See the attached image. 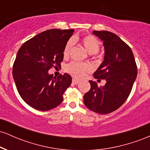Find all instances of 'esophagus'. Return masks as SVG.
<instances>
[{
  "mask_svg": "<svg viewBox=\"0 0 150 150\" xmlns=\"http://www.w3.org/2000/svg\"><path fill=\"white\" fill-rule=\"evenodd\" d=\"M79 82H80V81H79L78 80H77V79H75V78L73 79V83L75 84V85H77Z\"/></svg>",
  "mask_w": 150,
  "mask_h": 150,
  "instance_id": "1",
  "label": "esophagus"
}]
</instances>
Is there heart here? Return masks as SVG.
<instances>
[{
    "mask_svg": "<svg viewBox=\"0 0 150 150\" xmlns=\"http://www.w3.org/2000/svg\"><path fill=\"white\" fill-rule=\"evenodd\" d=\"M76 41V38L70 39L65 44L63 51V56L65 58L69 56L72 48L74 45V42ZM81 43L89 53H93V55L97 56V53L101 46V42H99L97 38H96L94 36L91 35V34H88V35H86L82 38ZM65 70L74 77H77V78H82V77H85L87 73L91 72L92 67L87 63H81L76 61H73L68 63L65 66Z\"/></svg>",
    "mask_w": 150,
    "mask_h": 150,
    "instance_id": "b5f03b06",
    "label": "heart"
}]
</instances>
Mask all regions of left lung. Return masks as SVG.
I'll return each instance as SVG.
<instances>
[{
  "mask_svg": "<svg viewBox=\"0 0 150 150\" xmlns=\"http://www.w3.org/2000/svg\"><path fill=\"white\" fill-rule=\"evenodd\" d=\"M104 42V61L94 73V78L106 80L104 87L89 81L91 88L84 95L89 109L99 114L116 111L124 104L131 92L137 74L132 50L116 34L108 31H94Z\"/></svg>",
  "mask_w": 150,
  "mask_h": 150,
  "instance_id": "left-lung-1",
  "label": "left lung"
}]
</instances>
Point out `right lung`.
<instances>
[{
  "label": "right lung",
  "mask_w": 150,
  "mask_h": 150,
  "mask_svg": "<svg viewBox=\"0 0 150 150\" xmlns=\"http://www.w3.org/2000/svg\"><path fill=\"white\" fill-rule=\"evenodd\" d=\"M73 30L52 29L29 39L19 49L13 75L22 99L31 107L46 111L61 104L72 77L68 74L53 77L48 71L61 66L63 51Z\"/></svg>",
  "instance_id": "obj_1"
}]
</instances>
